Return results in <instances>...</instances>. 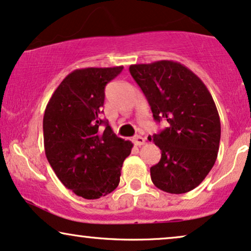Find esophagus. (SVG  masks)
I'll list each match as a JSON object with an SVG mask.
<instances>
[{
	"instance_id": "1",
	"label": "esophagus",
	"mask_w": 251,
	"mask_h": 251,
	"mask_svg": "<svg viewBox=\"0 0 251 251\" xmlns=\"http://www.w3.org/2000/svg\"><path fill=\"white\" fill-rule=\"evenodd\" d=\"M133 143H135V145L142 146L145 144V138L142 137V136H136V137L133 138Z\"/></svg>"
}]
</instances>
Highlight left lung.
Instances as JSON below:
<instances>
[{
    "instance_id": "8db88e82",
    "label": "left lung",
    "mask_w": 251,
    "mask_h": 251,
    "mask_svg": "<svg viewBox=\"0 0 251 251\" xmlns=\"http://www.w3.org/2000/svg\"><path fill=\"white\" fill-rule=\"evenodd\" d=\"M129 71L151 106L157 122L167 126L152 136L161 150L151 180L169 194L200 185L212 169L220 143V119L210 91L193 71L175 61L131 64Z\"/></svg>"
}]
</instances>
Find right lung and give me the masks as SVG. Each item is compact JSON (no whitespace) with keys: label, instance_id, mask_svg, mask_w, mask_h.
<instances>
[{"label":"right lung","instance_id":"add662e5","mask_svg":"<svg viewBox=\"0 0 251 251\" xmlns=\"http://www.w3.org/2000/svg\"><path fill=\"white\" fill-rule=\"evenodd\" d=\"M123 69L84 68L62 80L45 109L47 160L63 185L77 196L97 200L116 189L132 143L118 137L101 120L105 87Z\"/></svg>","mask_w":251,"mask_h":251}]
</instances>
